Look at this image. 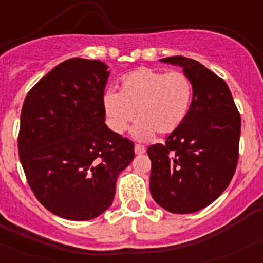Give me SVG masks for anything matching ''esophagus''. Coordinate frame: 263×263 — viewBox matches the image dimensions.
Instances as JSON below:
<instances>
[{
  "mask_svg": "<svg viewBox=\"0 0 263 263\" xmlns=\"http://www.w3.org/2000/svg\"><path fill=\"white\" fill-rule=\"evenodd\" d=\"M134 152H136L137 155L143 154V153L146 152V148H145V146H142V145H139V143H137V145L134 146Z\"/></svg>",
  "mask_w": 263,
  "mask_h": 263,
  "instance_id": "1",
  "label": "esophagus"
}]
</instances>
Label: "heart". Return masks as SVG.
Returning <instances> with one entry per match:
<instances>
[{
  "label": "heart",
  "mask_w": 263,
  "mask_h": 263,
  "mask_svg": "<svg viewBox=\"0 0 263 263\" xmlns=\"http://www.w3.org/2000/svg\"><path fill=\"white\" fill-rule=\"evenodd\" d=\"M194 85L184 72H163L139 68L121 80L120 93L110 90L104 106L110 126L124 133L137 118L136 137L152 138L174 133L182 126L191 110Z\"/></svg>",
  "instance_id": "heart-1"
}]
</instances>
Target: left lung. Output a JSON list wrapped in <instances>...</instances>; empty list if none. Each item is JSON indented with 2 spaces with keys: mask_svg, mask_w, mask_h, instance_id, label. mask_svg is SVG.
<instances>
[{
  "mask_svg": "<svg viewBox=\"0 0 263 263\" xmlns=\"http://www.w3.org/2000/svg\"><path fill=\"white\" fill-rule=\"evenodd\" d=\"M160 62L183 67L194 100L182 126L147 148L150 192L168 212L194 213L213 203L236 173L241 116L227 83L203 64L179 55Z\"/></svg>",
  "mask_w": 263,
  "mask_h": 263,
  "instance_id": "obj_1",
  "label": "left lung"
}]
</instances>
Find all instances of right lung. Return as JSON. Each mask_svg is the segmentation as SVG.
I'll return each mask as SVG.
<instances>
[{
    "label": "right lung",
    "instance_id": "obj_1",
    "mask_svg": "<svg viewBox=\"0 0 263 263\" xmlns=\"http://www.w3.org/2000/svg\"><path fill=\"white\" fill-rule=\"evenodd\" d=\"M108 66L73 58L29 90L18 153L31 191L63 218L84 221L105 212L116 182L134 158V143L105 125Z\"/></svg>",
    "mask_w": 263,
    "mask_h": 263
}]
</instances>
